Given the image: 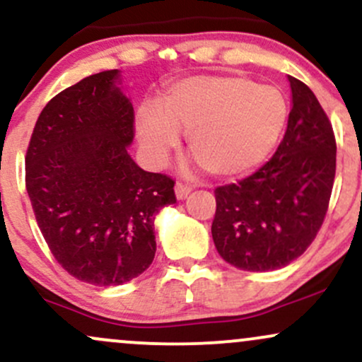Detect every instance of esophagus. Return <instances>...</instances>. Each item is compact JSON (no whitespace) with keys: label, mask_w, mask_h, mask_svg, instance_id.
<instances>
[{"label":"esophagus","mask_w":362,"mask_h":362,"mask_svg":"<svg viewBox=\"0 0 362 362\" xmlns=\"http://www.w3.org/2000/svg\"><path fill=\"white\" fill-rule=\"evenodd\" d=\"M190 190H192V189H190L189 185L180 184V182H177V184H175V195H177L178 201H184L187 195L190 194Z\"/></svg>","instance_id":"esophagus-1"}]
</instances>
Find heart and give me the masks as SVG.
Segmentation results:
<instances>
[{"label": "heart", "instance_id": "heart-1", "mask_svg": "<svg viewBox=\"0 0 362 362\" xmlns=\"http://www.w3.org/2000/svg\"><path fill=\"white\" fill-rule=\"evenodd\" d=\"M288 117L279 88L231 74H202L175 83L161 109L144 103L136 134L146 161L163 167L187 134L207 173L233 177L255 168L276 146Z\"/></svg>", "mask_w": 362, "mask_h": 362}]
</instances>
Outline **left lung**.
I'll return each instance as SVG.
<instances>
[{
	"instance_id": "obj_1",
	"label": "left lung",
	"mask_w": 362,
	"mask_h": 362,
	"mask_svg": "<svg viewBox=\"0 0 362 362\" xmlns=\"http://www.w3.org/2000/svg\"><path fill=\"white\" fill-rule=\"evenodd\" d=\"M288 81L291 112L277 151L253 175L214 190L216 250L242 271H277L303 255L334 187L337 146L330 120L305 83Z\"/></svg>"
}]
</instances>
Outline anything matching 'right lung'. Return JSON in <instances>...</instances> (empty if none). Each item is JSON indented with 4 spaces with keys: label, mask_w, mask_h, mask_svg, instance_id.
<instances>
[{
    "label": "right lung",
    "mask_w": 362,
    "mask_h": 362,
    "mask_svg": "<svg viewBox=\"0 0 362 362\" xmlns=\"http://www.w3.org/2000/svg\"><path fill=\"white\" fill-rule=\"evenodd\" d=\"M120 71L83 78L37 119L25 182L52 255L73 277L120 286L151 265L155 219L175 204V182L144 172L127 148L134 109Z\"/></svg>",
    "instance_id": "obj_1"
}]
</instances>
